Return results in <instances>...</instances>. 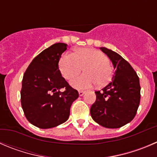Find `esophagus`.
Masks as SVG:
<instances>
[{
	"label": "esophagus",
	"instance_id": "34e87169",
	"mask_svg": "<svg viewBox=\"0 0 157 157\" xmlns=\"http://www.w3.org/2000/svg\"><path fill=\"white\" fill-rule=\"evenodd\" d=\"M84 94H85V91H83V90H79V95H80V97H81V96H83Z\"/></svg>",
	"mask_w": 157,
	"mask_h": 157
}]
</instances>
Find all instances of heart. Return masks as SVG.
I'll return each mask as SVG.
<instances>
[{
	"label": "heart",
	"instance_id": "b5f03b06",
	"mask_svg": "<svg viewBox=\"0 0 157 157\" xmlns=\"http://www.w3.org/2000/svg\"><path fill=\"white\" fill-rule=\"evenodd\" d=\"M59 68L67 80H71L83 70L85 74L75 77L71 84L76 89H86L94 86L106 84L113 77V67L109 59L100 51L82 48L75 54L65 53L59 62Z\"/></svg>",
	"mask_w": 157,
	"mask_h": 157
}]
</instances>
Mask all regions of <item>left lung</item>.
Masks as SVG:
<instances>
[{
    "label": "left lung",
    "instance_id": "8db88e82",
    "mask_svg": "<svg viewBox=\"0 0 157 157\" xmlns=\"http://www.w3.org/2000/svg\"><path fill=\"white\" fill-rule=\"evenodd\" d=\"M116 70L112 81L96 91V101L90 107L93 120L106 128H120L136 116L140 100V85L131 65L120 54L100 48Z\"/></svg>",
    "mask_w": 157,
    "mask_h": 157
}]
</instances>
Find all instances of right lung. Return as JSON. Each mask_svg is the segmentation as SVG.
I'll return each instance as SVG.
<instances>
[{"label":"right lung","instance_id":"add662e5","mask_svg":"<svg viewBox=\"0 0 157 157\" xmlns=\"http://www.w3.org/2000/svg\"><path fill=\"white\" fill-rule=\"evenodd\" d=\"M67 48L66 44L57 43L45 49L33 58L23 77L21 106L27 121L38 128H52L66 122L73 102L79 97L58 67Z\"/></svg>","mask_w":157,"mask_h":157}]
</instances>
